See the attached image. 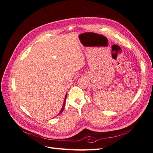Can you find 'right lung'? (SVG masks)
Wrapping results in <instances>:
<instances>
[{"instance_id": "obj_1", "label": "right lung", "mask_w": 153, "mask_h": 153, "mask_svg": "<svg viewBox=\"0 0 153 153\" xmlns=\"http://www.w3.org/2000/svg\"><path fill=\"white\" fill-rule=\"evenodd\" d=\"M67 94H68V93H66V96H65V98H64V103H63V105H62V108H61V111H60V112H59V113L57 114V115H60L61 114H62V112H63L64 108V106H65V104H66V98H67Z\"/></svg>"}]
</instances>
